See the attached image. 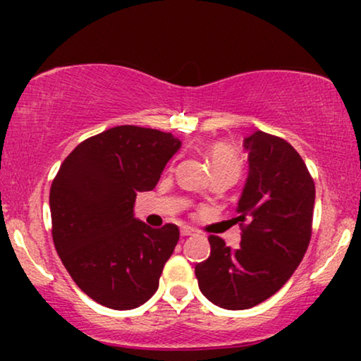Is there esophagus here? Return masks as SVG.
I'll use <instances>...</instances> for the list:
<instances>
[{"label":"esophagus","mask_w":361,"mask_h":361,"mask_svg":"<svg viewBox=\"0 0 361 361\" xmlns=\"http://www.w3.org/2000/svg\"><path fill=\"white\" fill-rule=\"evenodd\" d=\"M181 235H183V238H188V235H193L195 234V231L193 229H190V227H181Z\"/></svg>","instance_id":"esophagus-1"}]
</instances>
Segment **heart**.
Listing matches in <instances>:
<instances>
[{
	"label": "heart",
	"instance_id": "b5f03b06",
	"mask_svg": "<svg viewBox=\"0 0 361 361\" xmlns=\"http://www.w3.org/2000/svg\"><path fill=\"white\" fill-rule=\"evenodd\" d=\"M210 164L214 173H229V175L239 176L241 173V159L238 152L227 144H214L210 147Z\"/></svg>",
	"mask_w": 361,
	"mask_h": 361
}]
</instances>
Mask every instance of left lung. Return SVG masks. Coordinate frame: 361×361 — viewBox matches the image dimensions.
<instances>
[{"label":"left lung","instance_id":"8db88e82","mask_svg":"<svg viewBox=\"0 0 361 361\" xmlns=\"http://www.w3.org/2000/svg\"><path fill=\"white\" fill-rule=\"evenodd\" d=\"M250 175L238 204L241 246L210 235V256L195 267L198 287L222 309L255 307L287 283L307 251L316 186L285 139L256 130L244 139Z\"/></svg>","mask_w":361,"mask_h":361}]
</instances>
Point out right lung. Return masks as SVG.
Listing matches in <instances>:
<instances>
[{"instance_id":"1","label":"right lung","mask_w":361,"mask_h":361,"mask_svg":"<svg viewBox=\"0 0 361 361\" xmlns=\"http://www.w3.org/2000/svg\"><path fill=\"white\" fill-rule=\"evenodd\" d=\"M180 146L169 132L118 126L78 144L54 178V246L74 283L105 307L135 309L159 287L180 229L137 221L134 202Z\"/></svg>"}]
</instances>
